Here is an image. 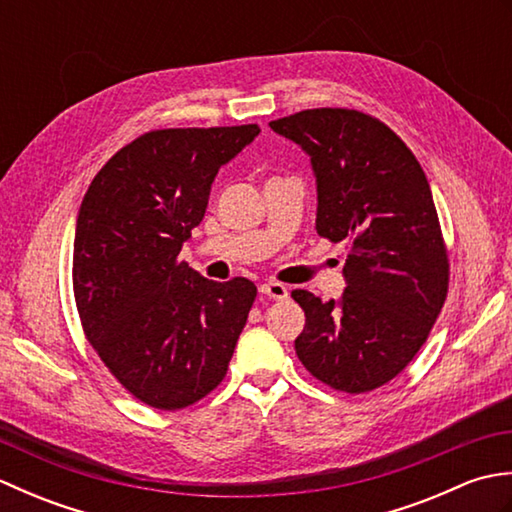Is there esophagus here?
I'll use <instances>...</instances> for the list:
<instances>
[{
	"instance_id": "34e87169",
	"label": "esophagus",
	"mask_w": 512,
	"mask_h": 512,
	"mask_svg": "<svg viewBox=\"0 0 512 512\" xmlns=\"http://www.w3.org/2000/svg\"><path fill=\"white\" fill-rule=\"evenodd\" d=\"M259 292H262V295H266V297H270V299H275V301H284L290 295L288 288L284 284H279V281H266V284L259 286Z\"/></svg>"
}]
</instances>
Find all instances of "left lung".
<instances>
[{"instance_id":"8db88e82","label":"left lung","mask_w":512,"mask_h":512,"mask_svg":"<svg viewBox=\"0 0 512 512\" xmlns=\"http://www.w3.org/2000/svg\"><path fill=\"white\" fill-rule=\"evenodd\" d=\"M270 129L310 156L317 233L347 244L339 301L292 290L306 312L297 356L321 383L365 394L411 363L447 299L449 257L427 176L411 149L363 112L319 107Z\"/></svg>"}]
</instances>
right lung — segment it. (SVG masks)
<instances>
[{"label":"right lung","instance_id":"add662e5","mask_svg":"<svg viewBox=\"0 0 512 512\" xmlns=\"http://www.w3.org/2000/svg\"><path fill=\"white\" fill-rule=\"evenodd\" d=\"M257 125L156 129L96 173L76 217L72 288L83 332L145 405L176 411L222 383L257 288L180 262L211 184Z\"/></svg>","mask_w":512,"mask_h":512}]
</instances>
